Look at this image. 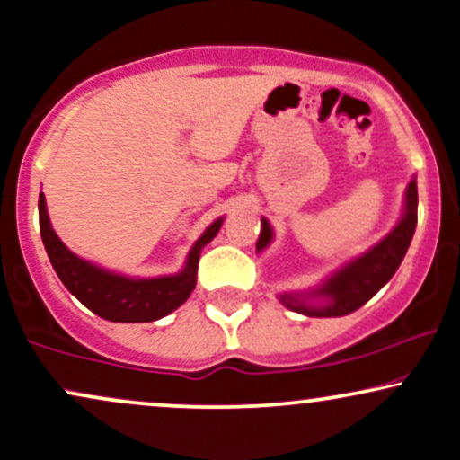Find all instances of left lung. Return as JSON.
Wrapping results in <instances>:
<instances>
[{"label": "left lung", "instance_id": "left-lung-1", "mask_svg": "<svg viewBox=\"0 0 460 460\" xmlns=\"http://www.w3.org/2000/svg\"><path fill=\"white\" fill-rule=\"evenodd\" d=\"M417 225V183L415 179L406 186L404 214L400 223L385 235L378 244L363 252L357 260L348 261L332 272L320 288L303 294H281V303L288 309L309 315V318H340L367 303L402 263ZM272 242V226L261 218L257 251H263Z\"/></svg>", "mask_w": 460, "mask_h": 460}]
</instances>
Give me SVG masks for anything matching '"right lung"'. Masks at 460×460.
<instances>
[{
    "instance_id": "obj_1",
    "label": "right lung",
    "mask_w": 460,
    "mask_h": 460,
    "mask_svg": "<svg viewBox=\"0 0 460 460\" xmlns=\"http://www.w3.org/2000/svg\"><path fill=\"white\" fill-rule=\"evenodd\" d=\"M39 220L45 251L60 281L84 307L110 322H153L181 307L197 285L200 251L214 240L223 226V218H218L205 229V234L188 252L181 272L168 274V277L131 279L103 270L68 251L51 229L43 192L39 197Z\"/></svg>"
}]
</instances>
